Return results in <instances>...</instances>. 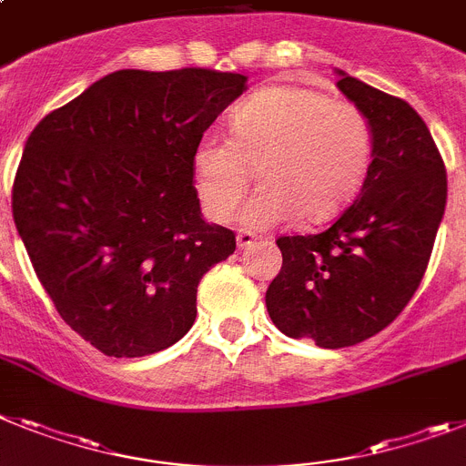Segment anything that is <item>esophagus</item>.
Segmentation results:
<instances>
[{
	"instance_id": "obj_1",
	"label": "esophagus",
	"mask_w": 466,
	"mask_h": 466,
	"mask_svg": "<svg viewBox=\"0 0 466 466\" xmlns=\"http://www.w3.org/2000/svg\"><path fill=\"white\" fill-rule=\"evenodd\" d=\"M254 242H257V233H254V230H249V228L238 230V248L248 249V248H252Z\"/></svg>"
}]
</instances>
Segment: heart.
<instances>
[{
    "mask_svg": "<svg viewBox=\"0 0 466 466\" xmlns=\"http://www.w3.org/2000/svg\"><path fill=\"white\" fill-rule=\"evenodd\" d=\"M372 150V125L356 103L311 86H266L233 110L230 134L209 131L195 143V188L205 212L226 221L259 167L264 184L242 207L245 224H320L351 202Z\"/></svg>",
    "mask_w": 466,
    "mask_h": 466,
    "instance_id": "heart-1",
    "label": "heart"
}]
</instances>
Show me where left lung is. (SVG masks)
<instances>
[{"label":"left lung","mask_w":466,"mask_h":466,"mask_svg":"<svg viewBox=\"0 0 466 466\" xmlns=\"http://www.w3.org/2000/svg\"><path fill=\"white\" fill-rule=\"evenodd\" d=\"M337 86L372 125L368 177L328 228L278 238L282 268L266 289L282 335L323 349L360 344L399 318L427 271L448 198L443 157L415 108L341 70Z\"/></svg>","instance_id":"left-lung-1"}]
</instances>
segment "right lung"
<instances>
[{"label": "right lung", "instance_id": "obj_1", "mask_svg": "<svg viewBox=\"0 0 466 466\" xmlns=\"http://www.w3.org/2000/svg\"><path fill=\"white\" fill-rule=\"evenodd\" d=\"M245 82L209 67L117 70L27 137L15 228L56 311L106 356L177 344L202 276L236 252V233L202 218L193 150Z\"/></svg>", "mask_w": 466, "mask_h": 466}]
</instances>
